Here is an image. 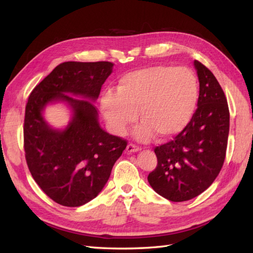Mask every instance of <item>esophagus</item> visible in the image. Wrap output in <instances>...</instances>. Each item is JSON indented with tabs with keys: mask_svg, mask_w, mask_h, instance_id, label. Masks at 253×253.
I'll return each instance as SVG.
<instances>
[{
	"mask_svg": "<svg viewBox=\"0 0 253 253\" xmlns=\"http://www.w3.org/2000/svg\"><path fill=\"white\" fill-rule=\"evenodd\" d=\"M140 150H141L140 147H138V146H136V144H133V143H129L127 146V152H129V153L140 151Z\"/></svg>",
	"mask_w": 253,
	"mask_h": 253,
	"instance_id": "1",
	"label": "esophagus"
}]
</instances>
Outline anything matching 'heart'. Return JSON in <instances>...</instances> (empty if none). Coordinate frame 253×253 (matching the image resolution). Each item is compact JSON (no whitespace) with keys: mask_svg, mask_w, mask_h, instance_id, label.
Instances as JSON below:
<instances>
[{"mask_svg":"<svg viewBox=\"0 0 253 253\" xmlns=\"http://www.w3.org/2000/svg\"><path fill=\"white\" fill-rule=\"evenodd\" d=\"M199 101V83L190 69L152 66L128 73L120 79L117 92L102 95L101 109L117 133L126 130L139 111L142 125L137 136L166 139L189 125Z\"/></svg>","mask_w":253,"mask_h":253,"instance_id":"heart-1","label":"heart"}]
</instances>
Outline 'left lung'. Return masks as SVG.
<instances>
[{
	"instance_id": "left-lung-1",
	"label": "left lung",
	"mask_w": 253,
	"mask_h": 253,
	"mask_svg": "<svg viewBox=\"0 0 253 253\" xmlns=\"http://www.w3.org/2000/svg\"><path fill=\"white\" fill-rule=\"evenodd\" d=\"M200 91L191 122L173 140L155 147L158 165L148 176L169 201L196 198L212 185L224 164L229 132L226 96L208 67L195 61Z\"/></svg>"
}]
</instances>
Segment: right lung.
<instances>
[{
  "instance_id": "add662e5",
  "label": "right lung",
  "mask_w": 253,
  "mask_h": 253,
  "mask_svg": "<svg viewBox=\"0 0 253 253\" xmlns=\"http://www.w3.org/2000/svg\"><path fill=\"white\" fill-rule=\"evenodd\" d=\"M113 65L111 62L62 63L36 85L26 104L27 165L45 195L61 206L80 207L98 196L126 149L125 139L102 129L91 102L98 99ZM54 100L66 101L74 112L64 131L53 130L42 116L44 107Z\"/></svg>"
}]
</instances>
